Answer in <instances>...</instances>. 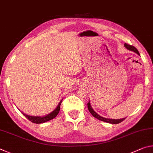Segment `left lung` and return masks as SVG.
<instances>
[{
    "label": "left lung",
    "instance_id": "8db88e82",
    "mask_svg": "<svg viewBox=\"0 0 153 153\" xmlns=\"http://www.w3.org/2000/svg\"><path fill=\"white\" fill-rule=\"evenodd\" d=\"M124 46H125L126 48H128V50L135 52L136 53L138 54V55H140L139 52H138V50H137V48L134 47V46H133L132 45H128V44L125 43V45H124ZM88 108L89 111L90 112V113L92 114L93 117H94L95 118L98 119V120H100V121H105V122H107V123H113V124H117V123H120L121 122H122V121L126 119V118H123V119H120V120H112V119H107V118L102 117H101V116L98 115V114L96 113L94 110L92 109V108L91 107V106H90V102H88Z\"/></svg>",
    "mask_w": 153,
    "mask_h": 153
}]
</instances>
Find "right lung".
Instances as JSON below:
<instances>
[{"label": "right lung", "mask_w": 153, "mask_h": 153, "mask_svg": "<svg viewBox=\"0 0 153 153\" xmlns=\"http://www.w3.org/2000/svg\"><path fill=\"white\" fill-rule=\"evenodd\" d=\"M62 100H61V102H59V104L58 105L57 107L55 108V111H53L51 113L48 114V115L45 116V117H34V116H30V115H25V114H24L23 112H22V113H23V115L27 117V120H29L30 121H32V123H45V122H46V121L53 120V119L56 117V115H58L59 111H60V106H61V104L62 102Z\"/></svg>", "instance_id": "right-lung-1"}]
</instances>
